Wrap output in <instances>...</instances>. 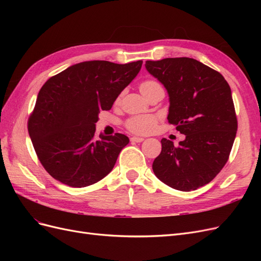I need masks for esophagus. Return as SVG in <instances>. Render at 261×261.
I'll list each match as a JSON object with an SVG mask.
<instances>
[{
    "instance_id": "34e87169",
    "label": "esophagus",
    "mask_w": 261,
    "mask_h": 261,
    "mask_svg": "<svg viewBox=\"0 0 261 261\" xmlns=\"http://www.w3.org/2000/svg\"><path fill=\"white\" fill-rule=\"evenodd\" d=\"M143 140H144L143 137H137V136H133V137L130 138L132 143H141V141H143Z\"/></svg>"
}]
</instances>
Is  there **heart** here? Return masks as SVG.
I'll use <instances>...</instances> for the list:
<instances>
[{"mask_svg":"<svg viewBox=\"0 0 261 261\" xmlns=\"http://www.w3.org/2000/svg\"><path fill=\"white\" fill-rule=\"evenodd\" d=\"M160 86L159 83H156L153 80H147L140 84L139 88L140 91L145 93L150 89L154 88V87ZM158 123V117L151 114H139V115H133L128 117L125 121L124 126L129 132L137 134V135H146L150 132H152Z\"/></svg>","mask_w":261,"mask_h":261,"instance_id":"heart-1","label":"heart"}]
</instances>
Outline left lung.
<instances>
[{"label": "left lung", "mask_w": 261, "mask_h": 261, "mask_svg": "<svg viewBox=\"0 0 261 261\" xmlns=\"http://www.w3.org/2000/svg\"><path fill=\"white\" fill-rule=\"evenodd\" d=\"M146 68L169 92V123L186 136L176 147L161 140L153 172L172 188L195 191L210 183L230 156L238 130L231 88L219 72L194 59L147 61Z\"/></svg>", "instance_id": "obj_1"}]
</instances>
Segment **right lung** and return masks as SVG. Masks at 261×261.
<instances>
[{
  "mask_svg": "<svg viewBox=\"0 0 261 261\" xmlns=\"http://www.w3.org/2000/svg\"><path fill=\"white\" fill-rule=\"evenodd\" d=\"M141 64L88 61L45 82L28 118V132L39 161L53 178L81 188L112 171L129 139L120 133L97 137L94 125L100 111L112 108Z\"/></svg>",
  "mask_w": 261,
  "mask_h": 261,
  "instance_id": "1",
  "label": "right lung"
}]
</instances>
